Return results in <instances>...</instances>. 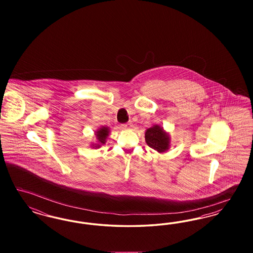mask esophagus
<instances>
[{
    "mask_svg": "<svg viewBox=\"0 0 253 253\" xmlns=\"http://www.w3.org/2000/svg\"><path fill=\"white\" fill-rule=\"evenodd\" d=\"M121 126H122V128H125V129H130V128L132 127V122H131V121H129V122H127V123L121 124Z\"/></svg>",
    "mask_w": 253,
    "mask_h": 253,
    "instance_id": "esophagus-1",
    "label": "esophagus"
}]
</instances>
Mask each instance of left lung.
<instances>
[{
    "instance_id": "obj_1",
    "label": "left lung",
    "mask_w": 253,
    "mask_h": 253,
    "mask_svg": "<svg viewBox=\"0 0 253 253\" xmlns=\"http://www.w3.org/2000/svg\"><path fill=\"white\" fill-rule=\"evenodd\" d=\"M145 139L149 147L162 153L168 150L169 139L168 134L158 125L149 128L145 132Z\"/></svg>"
}]
</instances>
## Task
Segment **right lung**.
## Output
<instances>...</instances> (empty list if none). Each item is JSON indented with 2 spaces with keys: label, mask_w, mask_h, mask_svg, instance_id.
Returning a JSON list of instances; mask_svg holds the SVG:
<instances>
[{
  "label": "right lung",
  "mask_w": 253,
  "mask_h": 253,
  "mask_svg": "<svg viewBox=\"0 0 253 253\" xmlns=\"http://www.w3.org/2000/svg\"><path fill=\"white\" fill-rule=\"evenodd\" d=\"M108 133V128H105V127L100 128V130H99L98 132H96V136H97L98 141H99L100 143H102V144H103V143H105V139H106V137H107Z\"/></svg>",
  "instance_id": "1"
}]
</instances>
